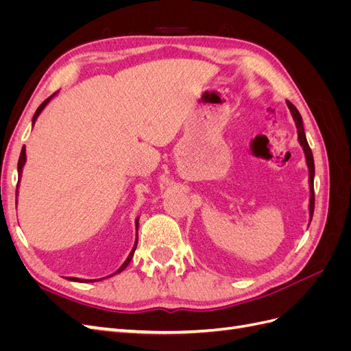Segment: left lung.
Here are the masks:
<instances>
[{
	"instance_id": "obj_1",
	"label": "left lung",
	"mask_w": 351,
	"mask_h": 351,
	"mask_svg": "<svg viewBox=\"0 0 351 351\" xmlns=\"http://www.w3.org/2000/svg\"><path fill=\"white\" fill-rule=\"evenodd\" d=\"M287 107H289L291 115H293V120L295 123L297 127V136H299V143L303 147L304 151V156H306V164L307 168H309V189H311V204H309V214H311V221L313 217V209H315V190H313V178H315V162H313V155L312 151L309 147V143H307L306 139V134H304V129H303V120H302V115L300 112L297 111V108L294 105L287 101Z\"/></svg>"
}]
</instances>
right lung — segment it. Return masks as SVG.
Masks as SVG:
<instances>
[{
  "label": "right lung",
  "mask_w": 351,
  "mask_h": 351,
  "mask_svg": "<svg viewBox=\"0 0 351 351\" xmlns=\"http://www.w3.org/2000/svg\"><path fill=\"white\" fill-rule=\"evenodd\" d=\"M57 95V92L54 93V95H51V97L48 98V99H45L44 102H42L40 105H39V108L36 110V112H35V115H34V119H32V124H35V121H36V119L39 117V114L42 112V110H44L47 105H48V102L54 98ZM25 162H26V147L23 146L22 147V154H20V158H19V164H17V171H19V182H17V189H19V183H20V177H22V173H23V167H25ZM137 230H139V218L136 219V241H134V246H133V249H132V252H130V254L129 256H127V259L124 261V263L121 265V267L117 269L114 274H111V275H108V277H112V275H115V274H120L121 271H124L125 268H127V265L130 263V261H132V258H133V254H134V250H136V246H137ZM107 277V278H108ZM67 280L69 281H74V282H93V281H101L102 278H98V280H82V278H74V277H67Z\"/></svg>",
  "instance_id": "add662e5"
}]
</instances>
